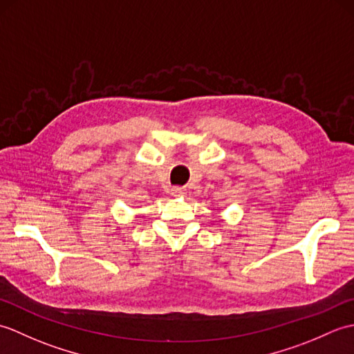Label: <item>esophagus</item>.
<instances>
[{"label": "esophagus", "mask_w": 354, "mask_h": 354, "mask_svg": "<svg viewBox=\"0 0 354 354\" xmlns=\"http://www.w3.org/2000/svg\"><path fill=\"white\" fill-rule=\"evenodd\" d=\"M185 189L184 187H173L171 189V194L173 196H176V198H183V196H185Z\"/></svg>", "instance_id": "1"}]
</instances>
